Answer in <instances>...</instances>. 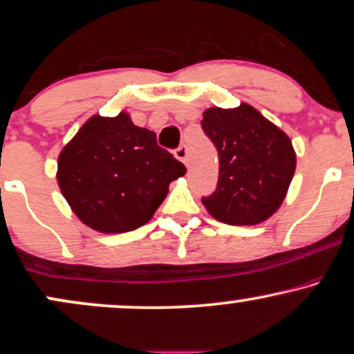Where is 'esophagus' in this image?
<instances>
[{
    "label": "esophagus",
    "instance_id": "esophagus-1",
    "mask_svg": "<svg viewBox=\"0 0 354 354\" xmlns=\"http://www.w3.org/2000/svg\"><path fill=\"white\" fill-rule=\"evenodd\" d=\"M174 156H176L180 162L187 165V147L186 145H180L176 150H174Z\"/></svg>",
    "mask_w": 354,
    "mask_h": 354
}]
</instances>
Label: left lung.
Instances as JSON below:
<instances>
[{
	"label": "left lung",
	"instance_id": "1",
	"mask_svg": "<svg viewBox=\"0 0 354 354\" xmlns=\"http://www.w3.org/2000/svg\"><path fill=\"white\" fill-rule=\"evenodd\" d=\"M203 131L218 153L216 191L203 204L229 225H257L279 209L296 171L289 137L254 107H209Z\"/></svg>",
	"mask_w": 354,
	"mask_h": 354
}]
</instances>
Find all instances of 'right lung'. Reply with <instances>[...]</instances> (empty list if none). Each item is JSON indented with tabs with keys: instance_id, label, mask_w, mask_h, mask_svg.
Masks as SVG:
<instances>
[{
	"instance_id": "obj_1",
	"label": "right lung",
	"mask_w": 354,
	"mask_h": 354,
	"mask_svg": "<svg viewBox=\"0 0 354 354\" xmlns=\"http://www.w3.org/2000/svg\"><path fill=\"white\" fill-rule=\"evenodd\" d=\"M186 173L156 133L131 115H93L58 156L57 181L80 221L102 234H122L153 217L169 183Z\"/></svg>"
}]
</instances>
